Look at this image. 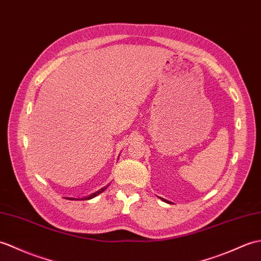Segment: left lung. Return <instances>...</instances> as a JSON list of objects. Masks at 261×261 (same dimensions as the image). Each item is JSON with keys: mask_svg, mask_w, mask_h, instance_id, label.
<instances>
[{"mask_svg": "<svg viewBox=\"0 0 261 261\" xmlns=\"http://www.w3.org/2000/svg\"><path fill=\"white\" fill-rule=\"evenodd\" d=\"M162 200H165V199H162ZM165 201H167V200H165ZM168 202V201H167Z\"/></svg>", "mask_w": 261, "mask_h": 261, "instance_id": "1", "label": "left lung"}]
</instances>
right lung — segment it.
<instances>
[{
	"mask_svg": "<svg viewBox=\"0 0 261 261\" xmlns=\"http://www.w3.org/2000/svg\"><path fill=\"white\" fill-rule=\"evenodd\" d=\"M107 188V187H106ZM106 188H102V189L101 190H99V191H96L95 193H93V195H91V196H89V197H87V198H84V199H86V200H89V199H92V198H94L95 196H98L99 195V193H101L102 191H105L106 190ZM69 200H75V199H72V198H68Z\"/></svg>",
	"mask_w": 261,
	"mask_h": 261,
	"instance_id": "obj_1",
	"label": "right lung"
}]
</instances>
